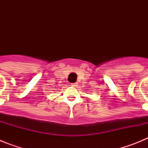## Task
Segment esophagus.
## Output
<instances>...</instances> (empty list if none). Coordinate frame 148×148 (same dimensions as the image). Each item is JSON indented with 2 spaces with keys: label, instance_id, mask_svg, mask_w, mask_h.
<instances>
[{
  "label": "esophagus",
  "instance_id": "esophagus-1",
  "mask_svg": "<svg viewBox=\"0 0 148 148\" xmlns=\"http://www.w3.org/2000/svg\"><path fill=\"white\" fill-rule=\"evenodd\" d=\"M71 86L72 87H77V86H78V83H77V82H75V83H72Z\"/></svg>",
  "mask_w": 148,
  "mask_h": 148
}]
</instances>
